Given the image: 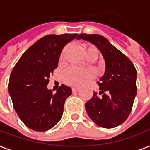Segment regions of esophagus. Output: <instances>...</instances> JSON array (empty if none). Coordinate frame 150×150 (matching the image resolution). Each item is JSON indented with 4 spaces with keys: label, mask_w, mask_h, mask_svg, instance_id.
I'll list each match as a JSON object with an SVG mask.
<instances>
[{
    "label": "esophagus",
    "mask_w": 150,
    "mask_h": 150,
    "mask_svg": "<svg viewBox=\"0 0 150 150\" xmlns=\"http://www.w3.org/2000/svg\"><path fill=\"white\" fill-rule=\"evenodd\" d=\"M79 90V88H76V87L72 88V92H73V93H75V92H78Z\"/></svg>",
    "instance_id": "esophagus-1"
}]
</instances>
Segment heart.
I'll use <instances>...</instances> for the list:
<instances>
[{
  "label": "heart",
  "instance_id": "obj_1",
  "mask_svg": "<svg viewBox=\"0 0 150 150\" xmlns=\"http://www.w3.org/2000/svg\"><path fill=\"white\" fill-rule=\"evenodd\" d=\"M83 50L87 57L98 56V50L93 45H85ZM95 76V72L91 69H80L75 67H71L64 73V81L66 84L72 86H80L92 79Z\"/></svg>",
  "mask_w": 150,
  "mask_h": 150
}]
</instances>
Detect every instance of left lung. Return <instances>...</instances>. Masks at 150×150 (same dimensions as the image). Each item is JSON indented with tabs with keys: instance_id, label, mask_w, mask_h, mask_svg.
<instances>
[{
	"instance_id": "left-lung-1",
	"label": "left lung",
	"mask_w": 150,
	"mask_h": 150,
	"mask_svg": "<svg viewBox=\"0 0 150 150\" xmlns=\"http://www.w3.org/2000/svg\"><path fill=\"white\" fill-rule=\"evenodd\" d=\"M77 38L95 45L105 61V75L98 83L100 92H93L92 98L86 103V110L99 127H116L127 119L132 110L137 93V71L128 57L100 34H81Z\"/></svg>"
}]
</instances>
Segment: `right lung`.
I'll return each mask as SVG.
<instances>
[{"instance_id": "right-lung-1", "label": "right lung", "mask_w": 150, "mask_h": 150, "mask_svg": "<svg viewBox=\"0 0 150 150\" xmlns=\"http://www.w3.org/2000/svg\"><path fill=\"white\" fill-rule=\"evenodd\" d=\"M77 36L49 34L40 38L25 51L11 71L8 90L13 107L22 122L31 130L48 131L62 117L71 89L61 85L53 93L47 85L62 50Z\"/></svg>"}]
</instances>
